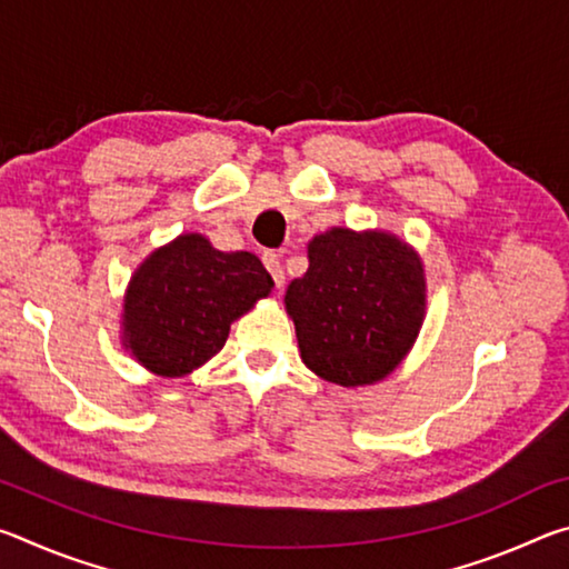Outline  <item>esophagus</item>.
Instances as JSON below:
<instances>
[{
    "label": "esophagus",
    "instance_id": "34e87169",
    "mask_svg": "<svg viewBox=\"0 0 569 569\" xmlns=\"http://www.w3.org/2000/svg\"><path fill=\"white\" fill-rule=\"evenodd\" d=\"M263 266H266V271L271 273V278H273V283L281 288L283 286V281H286V276H283V266H281V256L276 253V250H268V253H263Z\"/></svg>",
    "mask_w": 569,
    "mask_h": 569
}]
</instances>
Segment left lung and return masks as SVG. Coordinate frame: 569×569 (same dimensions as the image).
Segmentation results:
<instances>
[{"mask_svg": "<svg viewBox=\"0 0 569 569\" xmlns=\"http://www.w3.org/2000/svg\"><path fill=\"white\" fill-rule=\"evenodd\" d=\"M303 363L346 389L387 379L427 316L421 256L389 230L331 228L308 240V271L286 291Z\"/></svg>", "mask_w": 569, "mask_h": 569, "instance_id": "8db88e82", "label": "left lung"}]
</instances>
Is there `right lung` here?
<instances>
[{
  "mask_svg": "<svg viewBox=\"0 0 569 569\" xmlns=\"http://www.w3.org/2000/svg\"><path fill=\"white\" fill-rule=\"evenodd\" d=\"M273 278L248 250L223 253L200 233H180L130 276L120 339L142 369L180 379L223 349L230 323L271 296Z\"/></svg>",
  "mask_w": 569,
  "mask_h": 569,
  "instance_id": "right-lung-1",
  "label": "right lung"
}]
</instances>
